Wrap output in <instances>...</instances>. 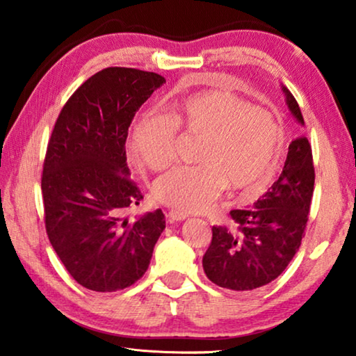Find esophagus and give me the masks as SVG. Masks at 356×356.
<instances>
[{
    "mask_svg": "<svg viewBox=\"0 0 356 356\" xmlns=\"http://www.w3.org/2000/svg\"><path fill=\"white\" fill-rule=\"evenodd\" d=\"M168 218H170L171 222H177V221H184L186 218V213L179 212V210H170L168 213Z\"/></svg>",
    "mask_w": 356,
    "mask_h": 356,
    "instance_id": "34e87169",
    "label": "esophagus"
}]
</instances>
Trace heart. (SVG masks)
Segmentation results:
<instances>
[{"instance_id":"obj_1","label":"heart","mask_w":356,"mask_h":356,"mask_svg":"<svg viewBox=\"0 0 356 356\" xmlns=\"http://www.w3.org/2000/svg\"><path fill=\"white\" fill-rule=\"evenodd\" d=\"M179 129L201 136L195 159L200 163L179 166L154 184L155 200L179 212H202L220 193L259 190L270 184L282 143L276 114L250 105L236 92L207 89L184 99L171 118L156 110L144 111L131 131V150L143 166L160 171L177 154Z\"/></svg>"}]
</instances>
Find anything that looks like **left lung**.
I'll list each match as a JSON object with an SVG mask.
<instances>
[{
  "mask_svg": "<svg viewBox=\"0 0 356 356\" xmlns=\"http://www.w3.org/2000/svg\"><path fill=\"white\" fill-rule=\"evenodd\" d=\"M287 105L305 124L297 100L286 86ZM314 161L308 138L289 144L280 179L257 200L254 209L231 210L236 226L212 227L202 257L207 278L229 291H254L278 278L297 254L305 237L314 193Z\"/></svg>",
  "mask_w": 356,
  "mask_h": 356,
  "instance_id": "left-lung-1",
  "label": "left lung"
}]
</instances>
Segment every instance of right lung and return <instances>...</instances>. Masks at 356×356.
Listing matches in <instances>:
<instances>
[{
	"instance_id": "right-lung-1",
	"label": "right lung",
	"mask_w": 356,
	"mask_h": 356,
	"mask_svg": "<svg viewBox=\"0 0 356 356\" xmlns=\"http://www.w3.org/2000/svg\"><path fill=\"white\" fill-rule=\"evenodd\" d=\"M163 83L155 72L106 67L70 95L51 131L40 182L47 236L72 278L89 291L135 284L165 229L160 209L125 218L143 200L129 177V127Z\"/></svg>"
}]
</instances>
